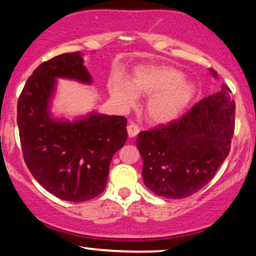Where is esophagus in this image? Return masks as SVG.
<instances>
[{
  "instance_id": "1",
  "label": "esophagus",
  "mask_w": 256,
  "mask_h": 256,
  "mask_svg": "<svg viewBox=\"0 0 256 256\" xmlns=\"http://www.w3.org/2000/svg\"><path fill=\"white\" fill-rule=\"evenodd\" d=\"M138 132H140V128H138L136 124L131 122V124L128 125V137L137 136Z\"/></svg>"
}]
</instances>
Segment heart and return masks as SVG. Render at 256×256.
Segmentation results:
<instances>
[{
	"mask_svg": "<svg viewBox=\"0 0 256 256\" xmlns=\"http://www.w3.org/2000/svg\"><path fill=\"white\" fill-rule=\"evenodd\" d=\"M183 77V72L166 64L138 66L128 80L113 76L108 89L116 104L124 108L137 104V93L149 96L144 110L146 119L155 125H164L177 120L196 98V84Z\"/></svg>",
	"mask_w": 256,
	"mask_h": 256,
	"instance_id": "b5f03b06",
	"label": "heart"
}]
</instances>
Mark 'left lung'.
<instances>
[{
	"instance_id": "1",
	"label": "left lung",
	"mask_w": 256,
	"mask_h": 256,
	"mask_svg": "<svg viewBox=\"0 0 256 256\" xmlns=\"http://www.w3.org/2000/svg\"><path fill=\"white\" fill-rule=\"evenodd\" d=\"M230 92L222 84V90L202 98L182 118L138 134L136 146L148 189L166 198H184L210 182L228 155L234 136Z\"/></svg>"
}]
</instances>
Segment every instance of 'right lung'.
<instances>
[{
	"mask_svg": "<svg viewBox=\"0 0 256 256\" xmlns=\"http://www.w3.org/2000/svg\"><path fill=\"white\" fill-rule=\"evenodd\" d=\"M58 78L92 83L79 52L58 55L34 70L18 101L22 155L44 189L64 201L83 202L106 189L112 158L128 140V120L95 110L73 122L54 118L50 108Z\"/></svg>",
	"mask_w": 256,
	"mask_h": 256,
	"instance_id": "right-lung-1",
	"label": "right lung"
}]
</instances>
